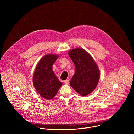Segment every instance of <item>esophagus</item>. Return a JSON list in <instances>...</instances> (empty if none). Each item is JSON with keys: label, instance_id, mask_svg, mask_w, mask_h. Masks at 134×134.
Masks as SVG:
<instances>
[{"label": "esophagus", "instance_id": "obj_1", "mask_svg": "<svg viewBox=\"0 0 134 134\" xmlns=\"http://www.w3.org/2000/svg\"><path fill=\"white\" fill-rule=\"evenodd\" d=\"M64 83H65V84H69V81L66 80L64 81Z\"/></svg>", "mask_w": 134, "mask_h": 134}]
</instances>
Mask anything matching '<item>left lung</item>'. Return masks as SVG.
Instances as JSON below:
<instances>
[{
  "label": "left lung",
  "instance_id": "left-lung-1",
  "mask_svg": "<svg viewBox=\"0 0 134 134\" xmlns=\"http://www.w3.org/2000/svg\"><path fill=\"white\" fill-rule=\"evenodd\" d=\"M68 54L75 66V72L70 85L79 94L86 96L98 85L100 78L99 68L91 55L83 49H72Z\"/></svg>",
  "mask_w": 134,
  "mask_h": 134
}]
</instances>
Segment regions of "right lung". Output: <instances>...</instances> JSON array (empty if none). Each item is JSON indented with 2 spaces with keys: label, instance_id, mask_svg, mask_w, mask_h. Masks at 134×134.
Listing matches in <instances>:
<instances>
[{
  "label": "right lung",
  "instance_id": "obj_1",
  "mask_svg": "<svg viewBox=\"0 0 134 134\" xmlns=\"http://www.w3.org/2000/svg\"><path fill=\"white\" fill-rule=\"evenodd\" d=\"M58 57L56 54L44 55L34 71L33 85L41 96L47 100L53 98L62 85L52 70V65Z\"/></svg>",
  "mask_w": 134,
  "mask_h": 134
}]
</instances>
